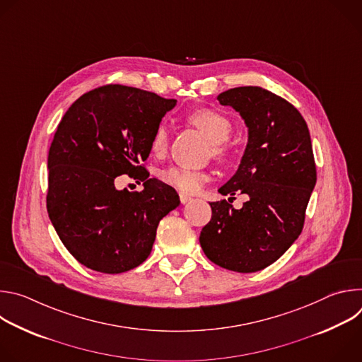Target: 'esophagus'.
I'll return each mask as SVG.
<instances>
[{"instance_id":"34e87169","label":"esophagus","mask_w":362,"mask_h":362,"mask_svg":"<svg viewBox=\"0 0 362 362\" xmlns=\"http://www.w3.org/2000/svg\"><path fill=\"white\" fill-rule=\"evenodd\" d=\"M179 199H180V203H183V204H185V203H189V202L192 200V197L187 196V194H185V193H180V194H179Z\"/></svg>"}]
</instances>
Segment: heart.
<instances>
[{"label": "heart", "instance_id": "obj_1", "mask_svg": "<svg viewBox=\"0 0 362 362\" xmlns=\"http://www.w3.org/2000/svg\"><path fill=\"white\" fill-rule=\"evenodd\" d=\"M187 122L199 129L204 137L212 143V154L218 160L230 158V148L226 141L232 134L230 120L221 112L214 109H197L187 116ZM151 151L156 156H163L169 147V129L160 124L151 137ZM162 180L180 193H196L209 180L208 173L190 170L185 168H169L162 172Z\"/></svg>", "mask_w": 362, "mask_h": 362}]
</instances>
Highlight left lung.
<instances>
[{
	"mask_svg": "<svg viewBox=\"0 0 362 362\" xmlns=\"http://www.w3.org/2000/svg\"><path fill=\"white\" fill-rule=\"evenodd\" d=\"M218 100L247 127L240 165L219 193L229 200L236 192L250 199L240 210L230 201L212 202V219L199 240L214 264L250 274L278 261L302 232L317 183L313 143L300 113L262 87H235Z\"/></svg>",
	"mask_w": 362,
	"mask_h": 362,
	"instance_id": "left-lung-1",
	"label": "left lung"
}]
</instances>
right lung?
<instances>
[{"label":"right lung","mask_w":362,"mask_h":362,"mask_svg":"<svg viewBox=\"0 0 362 362\" xmlns=\"http://www.w3.org/2000/svg\"><path fill=\"white\" fill-rule=\"evenodd\" d=\"M175 106V98L109 84L83 94L62 119L48 151L47 212L81 265L103 274L139 267L159 222L179 206L175 189L148 179L143 166L154 130ZM122 174L145 189L117 191Z\"/></svg>","instance_id":"right-lung-1"}]
</instances>
